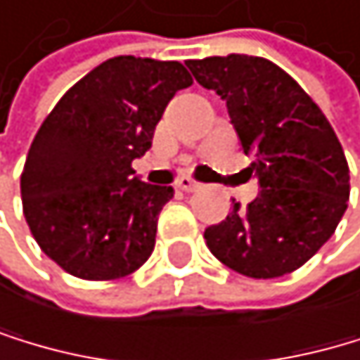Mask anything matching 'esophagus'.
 Returning a JSON list of instances; mask_svg holds the SVG:
<instances>
[{
  "mask_svg": "<svg viewBox=\"0 0 360 360\" xmlns=\"http://www.w3.org/2000/svg\"><path fill=\"white\" fill-rule=\"evenodd\" d=\"M176 190H184V192H195L199 188V184L195 181V179H190V176H179L176 179V184H174Z\"/></svg>",
  "mask_w": 360,
  "mask_h": 360,
  "instance_id": "obj_1",
  "label": "esophagus"
}]
</instances>
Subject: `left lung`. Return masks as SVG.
Listing matches in <instances>:
<instances>
[{
	"instance_id": "1",
	"label": "left lung",
	"mask_w": 360,
	"mask_h": 360,
	"mask_svg": "<svg viewBox=\"0 0 360 360\" xmlns=\"http://www.w3.org/2000/svg\"><path fill=\"white\" fill-rule=\"evenodd\" d=\"M197 82L226 101L259 197L205 228L210 252L250 278H276L310 261L339 226L349 199V168L321 108L263 57L190 59Z\"/></svg>"
}]
</instances>
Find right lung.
<instances>
[{"label":"right lung","mask_w":360,"mask_h":360,"mask_svg":"<svg viewBox=\"0 0 360 360\" xmlns=\"http://www.w3.org/2000/svg\"><path fill=\"white\" fill-rule=\"evenodd\" d=\"M192 86L179 61L112 57L63 95L34 134L21 172V205L41 252L86 281L139 270L155 250L170 186L139 181L168 101Z\"/></svg>","instance_id":"1"}]
</instances>
